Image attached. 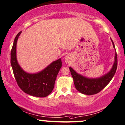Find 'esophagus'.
<instances>
[{"label": "esophagus", "mask_w": 125, "mask_h": 125, "mask_svg": "<svg viewBox=\"0 0 125 125\" xmlns=\"http://www.w3.org/2000/svg\"><path fill=\"white\" fill-rule=\"evenodd\" d=\"M65 61L66 62H69V58L68 57H65Z\"/></svg>", "instance_id": "obj_1"}]
</instances>
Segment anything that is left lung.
Returning <instances> with one entry per match:
<instances>
[{"instance_id": "obj_1", "label": "left lung", "mask_w": 125, "mask_h": 125, "mask_svg": "<svg viewBox=\"0 0 125 125\" xmlns=\"http://www.w3.org/2000/svg\"><path fill=\"white\" fill-rule=\"evenodd\" d=\"M113 47L115 49L114 43L111 39ZM117 65H118V58H117L116 52L115 54V61L113 67L108 73L104 76L95 79H91L83 76L82 75L78 74L72 68L70 67L75 88L81 93L86 95H93L99 93L103 90L111 81L115 72H116Z\"/></svg>"}]
</instances>
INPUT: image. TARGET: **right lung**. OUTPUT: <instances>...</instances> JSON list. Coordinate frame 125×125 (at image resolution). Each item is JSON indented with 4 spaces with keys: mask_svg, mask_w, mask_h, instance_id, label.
Segmentation results:
<instances>
[{
    "mask_svg": "<svg viewBox=\"0 0 125 125\" xmlns=\"http://www.w3.org/2000/svg\"><path fill=\"white\" fill-rule=\"evenodd\" d=\"M21 32L17 35L11 50V65L15 79L20 89L32 96L45 97L52 93L58 72L62 66L60 58L36 73H29L20 67L17 60L16 46Z\"/></svg>",
    "mask_w": 125,
    "mask_h": 125,
    "instance_id": "right-lung-1",
    "label": "right lung"
}]
</instances>
